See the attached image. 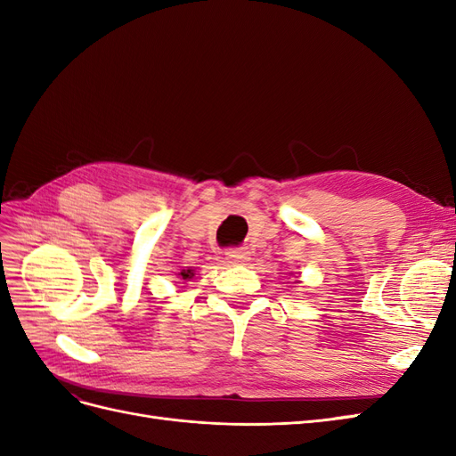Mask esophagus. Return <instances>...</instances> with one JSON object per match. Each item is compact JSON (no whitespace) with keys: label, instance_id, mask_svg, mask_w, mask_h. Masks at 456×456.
I'll use <instances>...</instances> for the list:
<instances>
[{"label":"esophagus","instance_id":"34e87169","mask_svg":"<svg viewBox=\"0 0 456 456\" xmlns=\"http://www.w3.org/2000/svg\"><path fill=\"white\" fill-rule=\"evenodd\" d=\"M226 256V262L228 265H233V266H240V265H245L247 260H249V253H247L245 249H230L224 253Z\"/></svg>","mask_w":456,"mask_h":456}]
</instances>
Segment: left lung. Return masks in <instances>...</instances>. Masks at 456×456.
<instances>
[{"instance_id": "1", "label": "left lung", "mask_w": 456, "mask_h": 456, "mask_svg": "<svg viewBox=\"0 0 456 456\" xmlns=\"http://www.w3.org/2000/svg\"><path fill=\"white\" fill-rule=\"evenodd\" d=\"M297 283H298V280H297Z\"/></svg>"}]
</instances>
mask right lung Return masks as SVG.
Masks as SVG:
<instances>
[{"mask_svg": "<svg viewBox=\"0 0 456 456\" xmlns=\"http://www.w3.org/2000/svg\"><path fill=\"white\" fill-rule=\"evenodd\" d=\"M175 275H176V278L181 280V281H190V280L194 278V275H196V268H191V266H184V268L178 270Z\"/></svg>", "mask_w": 456, "mask_h": 456, "instance_id": "1", "label": "right lung"}]
</instances>
